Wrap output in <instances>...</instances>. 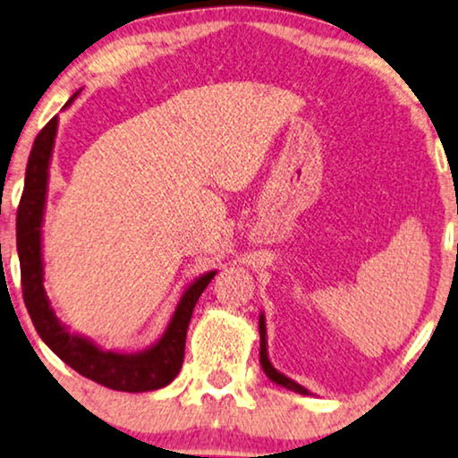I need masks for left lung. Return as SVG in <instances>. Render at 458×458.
<instances>
[{"label":"left lung","instance_id":"obj_1","mask_svg":"<svg viewBox=\"0 0 458 458\" xmlns=\"http://www.w3.org/2000/svg\"><path fill=\"white\" fill-rule=\"evenodd\" d=\"M259 364L261 369H264V373L267 379H270L272 383H276V386H283L286 389H291V392L295 394H301V395H312L308 392L306 387L300 386V383H295L293 379H289V377L280 373V370H276L272 367L270 358H267V339H266V316L264 312L259 314Z\"/></svg>","mask_w":458,"mask_h":458}]
</instances>
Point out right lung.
<instances>
[{
    "label": "right lung",
    "instance_id": "add662e5",
    "mask_svg": "<svg viewBox=\"0 0 458 458\" xmlns=\"http://www.w3.org/2000/svg\"><path fill=\"white\" fill-rule=\"evenodd\" d=\"M79 91L72 94L64 108L71 106ZM56 131L58 117H54L35 138L29 155L27 174H24V191L16 213V249L18 259H21L24 306H27L35 331L39 333L44 344L79 375L105 387L117 389V392L140 394L165 387L178 377L182 362H184L186 331L191 325L192 310L197 306L200 293L207 289V284L217 272L209 270L200 274L186 286L165 333L142 352L127 353L102 350L85 335L71 333V328L58 320L50 300H47L44 286V251H41L44 249L41 241H44L47 180H50Z\"/></svg>",
    "mask_w": 458,
    "mask_h": 458
}]
</instances>
